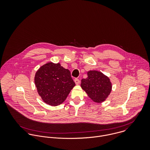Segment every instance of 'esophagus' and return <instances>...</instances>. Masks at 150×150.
<instances>
[{
  "label": "esophagus",
  "mask_w": 150,
  "mask_h": 150,
  "mask_svg": "<svg viewBox=\"0 0 150 150\" xmlns=\"http://www.w3.org/2000/svg\"><path fill=\"white\" fill-rule=\"evenodd\" d=\"M74 82H75V83H76V85H78V84H80V80L78 79H74Z\"/></svg>",
  "instance_id": "34e87169"
}]
</instances>
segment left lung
I'll use <instances>...</instances> for the list:
<instances>
[{
	"label": "left lung",
	"mask_w": 150,
	"mask_h": 150,
	"mask_svg": "<svg viewBox=\"0 0 150 150\" xmlns=\"http://www.w3.org/2000/svg\"><path fill=\"white\" fill-rule=\"evenodd\" d=\"M87 78L81 80V86L95 102L100 103L106 100L112 89L110 79L101 71L89 70Z\"/></svg>",
	"instance_id": "1"
}]
</instances>
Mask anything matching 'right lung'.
Listing matches in <instances>:
<instances>
[{
    "label": "right lung",
    "instance_id": "add662e5",
    "mask_svg": "<svg viewBox=\"0 0 150 150\" xmlns=\"http://www.w3.org/2000/svg\"><path fill=\"white\" fill-rule=\"evenodd\" d=\"M35 84L44 102L52 106L62 104L76 85L68 69L59 63L51 62L38 69L35 76Z\"/></svg>",
    "mask_w": 150,
    "mask_h": 150
}]
</instances>
